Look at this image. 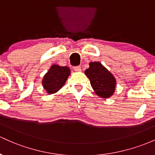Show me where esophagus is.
<instances>
[{
  "instance_id": "esophagus-1",
  "label": "esophagus",
  "mask_w": 155,
  "mask_h": 155,
  "mask_svg": "<svg viewBox=\"0 0 155 155\" xmlns=\"http://www.w3.org/2000/svg\"><path fill=\"white\" fill-rule=\"evenodd\" d=\"M73 69H74V70L76 71H81V66H74V68H73Z\"/></svg>"
}]
</instances>
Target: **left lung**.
Here are the masks:
<instances>
[{
	"label": "left lung",
	"instance_id": "left-lung-1",
	"mask_svg": "<svg viewBox=\"0 0 155 155\" xmlns=\"http://www.w3.org/2000/svg\"><path fill=\"white\" fill-rule=\"evenodd\" d=\"M85 74L90 81L91 87L101 97L108 98L114 92L115 78L100 62H91Z\"/></svg>",
	"mask_w": 155,
	"mask_h": 155
}]
</instances>
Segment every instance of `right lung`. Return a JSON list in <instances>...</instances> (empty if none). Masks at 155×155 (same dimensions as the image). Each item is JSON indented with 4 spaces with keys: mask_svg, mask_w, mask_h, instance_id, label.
<instances>
[{
    "mask_svg": "<svg viewBox=\"0 0 155 155\" xmlns=\"http://www.w3.org/2000/svg\"><path fill=\"white\" fill-rule=\"evenodd\" d=\"M69 74L70 69L67 66L53 65L44 77L43 86L49 94L57 92L65 84Z\"/></svg>",
    "mask_w": 155,
    "mask_h": 155,
    "instance_id": "obj_1",
    "label": "right lung"
}]
</instances>
